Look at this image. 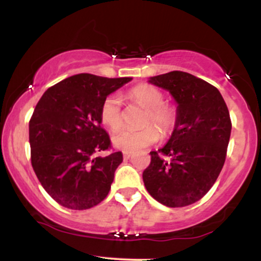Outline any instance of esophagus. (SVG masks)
<instances>
[{
  "label": "esophagus",
  "instance_id": "esophagus-1",
  "mask_svg": "<svg viewBox=\"0 0 261 261\" xmlns=\"http://www.w3.org/2000/svg\"><path fill=\"white\" fill-rule=\"evenodd\" d=\"M131 157H133V153H130V152H124V158H125V160H130Z\"/></svg>",
  "mask_w": 261,
  "mask_h": 261
}]
</instances>
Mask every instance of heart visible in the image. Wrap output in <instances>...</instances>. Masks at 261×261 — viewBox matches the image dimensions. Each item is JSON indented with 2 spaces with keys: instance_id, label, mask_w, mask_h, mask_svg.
I'll return each instance as SVG.
<instances>
[{
  "instance_id": "1",
  "label": "heart",
  "mask_w": 261,
  "mask_h": 261,
  "mask_svg": "<svg viewBox=\"0 0 261 261\" xmlns=\"http://www.w3.org/2000/svg\"><path fill=\"white\" fill-rule=\"evenodd\" d=\"M127 98L146 109L140 130L121 128L114 133L112 141L116 148L125 152H137L153 145L160 139V132L163 136L172 134L178 122V110L172 104L164 103V95L160 89L149 85H140L127 92ZM100 120L112 130L120 127L122 124L121 100L119 95L110 94L100 106ZM159 127L157 130L153 126Z\"/></svg>"
}]
</instances>
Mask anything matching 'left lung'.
Listing matches in <instances>:
<instances>
[{
    "label": "left lung",
    "mask_w": 261,
    "mask_h": 261,
    "mask_svg": "<svg viewBox=\"0 0 261 261\" xmlns=\"http://www.w3.org/2000/svg\"><path fill=\"white\" fill-rule=\"evenodd\" d=\"M178 103V122L163 148L149 152L143 170L149 195L168 207L199 201L217 180L230 137L228 108L215 86L181 71L151 77Z\"/></svg>",
    "instance_id": "1"
}]
</instances>
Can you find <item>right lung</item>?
<instances>
[{"label": "right lung", "instance_id": "right-lung-1", "mask_svg": "<svg viewBox=\"0 0 261 261\" xmlns=\"http://www.w3.org/2000/svg\"><path fill=\"white\" fill-rule=\"evenodd\" d=\"M131 80L74 74L38 101L29 120L32 166L45 191L64 207H94L109 194L122 153L98 155L112 148L100 126V106Z\"/></svg>", "mask_w": 261, "mask_h": 261}]
</instances>
